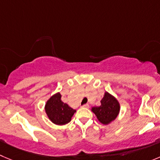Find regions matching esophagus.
<instances>
[{
  "mask_svg": "<svg viewBox=\"0 0 160 160\" xmlns=\"http://www.w3.org/2000/svg\"><path fill=\"white\" fill-rule=\"evenodd\" d=\"M83 108H88L89 107V104H84V105L82 106Z\"/></svg>",
  "mask_w": 160,
  "mask_h": 160,
  "instance_id": "obj_1",
  "label": "esophagus"
}]
</instances>
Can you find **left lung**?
Listing matches in <instances>:
<instances>
[{"label":"left lung","instance_id":"obj_1","mask_svg":"<svg viewBox=\"0 0 160 160\" xmlns=\"http://www.w3.org/2000/svg\"><path fill=\"white\" fill-rule=\"evenodd\" d=\"M91 111L95 114L100 123L108 125L113 122L119 114L120 104L116 97L108 92H105L104 97L100 100V105L98 107H92Z\"/></svg>","mask_w":160,"mask_h":160}]
</instances>
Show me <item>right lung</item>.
Here are the masks:
<instances>
[{
    "instance_id": "add662e5",
    "label": "right lung",
    "mask_w": 160,
    "mask_h": 160,
    "mask_svg": "<svg viewBox=\"0 0 160 160\" xmlns=\"http://www.w3.org/2000/svg\"><path fill=\"white\" fill-rule=\"evenodd\" d=\"M45 111L47 116L52 123L58 126L68 124L76 111L63 103L60 92H56L45 103Z\"/></svg>"
}]
</instances>
